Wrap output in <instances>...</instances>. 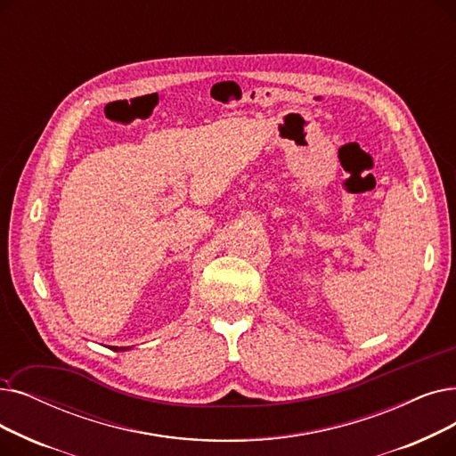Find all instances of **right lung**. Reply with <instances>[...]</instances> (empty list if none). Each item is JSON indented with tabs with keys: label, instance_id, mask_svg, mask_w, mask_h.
<instances>
[{
	"label": "right lung",
	"instance_id": "obj_1",
	"mask_svg": "<svg viewBox=\"0 0 456 456\" xmlns=\"http://www.w3.org/2000/svg\"><path fill=\"white\" fill-rule=\"evenodd\" d=\"M111 350H126V348H117V346H113Z\"/></svg>",
	"mask_w": 456,
	"mask_h": 456
}]
</instances>
